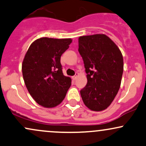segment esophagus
Here are the masks:
<instances>
[{
	"mask_svg": "<svg viewBox=\"0 0 146 146\" xmlns=\"http://www.w3.org/2000/svg\"><path fill=\"white\" fill-rule=\"evenodd\" d=\"M78 75H79V74H78V73H75V75H74V76H73V77H72V78H72V80H76V78H78Z\"/></svg>",
	"mask_w": 146,
	"mask_h": 146,
	"instance_id": "34e87169",
	"label": "esophagus"
}]
</instances>
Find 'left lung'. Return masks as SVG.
<instances>
[{
	"instance_id": "obj_1",
	"label": "left lung",
	"mask_w": 146,
	"mask_h": 146,
	"mask_svg": "<svg viewBox=\"0 0 146 146\" xmlns=\"http://www.w3.org/2000/svg\"><path fill=\"white\" fill-rule=\"evenodd\" d=\"M78 51L84 64L87 84L80 90L84 104L93 111L106 109L121 85L123 71L120 49L105 34L80 36Z\"/></svg>"
}]
</instances>
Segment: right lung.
<instances>
[{"label":"right lung","mask_w":146,"mask_h":146,"mask_svg":"<svg viewBox=\"0 0 146 146\" xmlns=\"http://www.w3.org/2000/svg\"><path fill=\"white\" fill-rule=\"evenodd\" d=\"M71 42V38H39L31 43L23 59L25 86L33 100L44 108L61 104L71 86V79L63 75L60 58Z\"/></svg>","instance_id":"right-lung-1"}]
</instances>
